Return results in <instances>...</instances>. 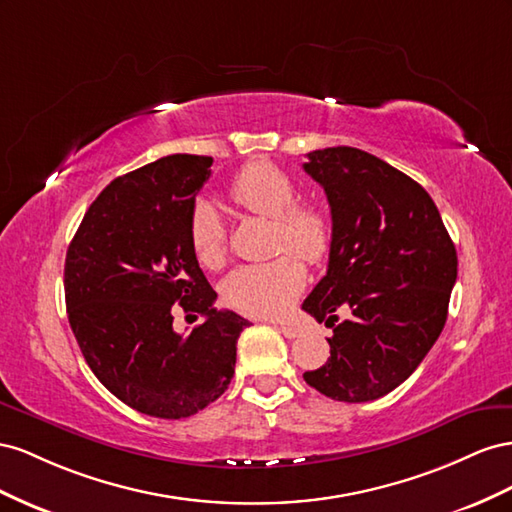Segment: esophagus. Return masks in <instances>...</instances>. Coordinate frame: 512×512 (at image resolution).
Instances as JSON below:
<instances>
[{
	"label": "esophagus",
	"mask_w": 512,
	"mask_h": 512,
	"mask_svg": "<svg viewBox=\"0 0 512 512\" xmlns=\"http://www.w3.org/2000/svg\"><path fill=\"white\" fill-rule=\"evenodd\" d=\"M276 330H279L283 337H287V339H298L300 334H302V330L300 328H296V326H287V324H276L274 326Z\"/></svg>",
	"instance_id": "34e87169"
}]
</instances>
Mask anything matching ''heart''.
Segmentation results:
<instances>
[{
    "mask_svg": "<svg viewBox=\"0 0 512 512\" xmlns=\"http://www.w3.org/2000/svg\"><path fill=\"white\" fill-rule=\"evenodd\" d=\"M227 193L238 208L274 218V251L289 253L233 270L223 283V300L244 315L281 317L296 302L306 281L302 261L295 256L309 264L326 259L332 246V218L321 203L298 199L294 178L270 160L242 167ZM188 238L203 268L214 270L225 264L227 227L212 203H195L188 218Z\"/></svg>",
    "mask_w": 512,
    "mask_h": 512,
    "instance_id": "obj_1",
    "label": "heart"
}]
</instances>
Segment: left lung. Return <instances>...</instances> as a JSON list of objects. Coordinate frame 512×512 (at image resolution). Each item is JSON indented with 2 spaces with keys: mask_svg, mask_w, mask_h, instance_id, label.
<instances>
[{
  "mask_svg": "<svg viewBox=\"0 0 512 512\" xmlns=\"http://www.w3.org/2000/svg\"><path fill=\"white\" fill-rule=\"evenodd\" d=\"M332 214L328 272L302 302L332 328L330 358L304 382L364 403L403 384L446 324L457 251L433 199L410 175L358 148L306 154ZM339 308L353 313L337 325Z\"/></svg>",
  "mask_w": 512,
  "mask_h": 512,
  "instance_id": "left-lung-1",
  "label": "left lung"
}]
</instances>
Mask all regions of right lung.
Instances as JSON below:
<instances>
[{
	"label": "right lung",
	"mask_w": 512,
	"mask_h": 512,
	"mask_svg": "<svg viewBox=\"0 0 512 512\" xmlns=\"http://www.w3.org/2000/svg\"><path fill=\"white\" fill-rule=\"evenodd\" d=\"M212 158L171 154L115 178L72 238L64 291L85 362L111 394L154 418H188L227 390L248 321L216 311L188 238ZM180 305L207 319L182 338Z\"/></svg>",
	"instance_id": "obj_1"
}]
</instances>
